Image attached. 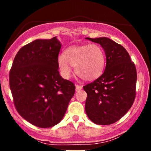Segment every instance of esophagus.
<instances>
[{"label": "esophagus", "mask_w": 151, "mask_h": 151, "mask_svg": "<svg viewBox=\"0 0 151 151\" xmlns=\"http://www.w3.org/2000/svg\"><path fill=\"white\" fill-rule=\"evenodd\" d=\"M82 89H83V86L82 85H76V91H80Z\"/></svg>", "instance_id": "obj_1"}]
</instances>
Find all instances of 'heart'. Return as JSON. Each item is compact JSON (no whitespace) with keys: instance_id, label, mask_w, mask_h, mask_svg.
I'll use <instances>...</instances> for the list:
<instances>
[{"instance_id":"1","label":"heart","mask_w":151,"mask_h":151,"mask_svg":"<svg viewBox=\"0 0 151 151\" xmlns=\"http://www.w3.org/2000/svg\"><path fill=\"white\" fill-rule=\"evenodd\" d=\"M106 57L99 45L96 44L71 46L66 49L58 58V66L64 78L71 75V66H74V72L82 80L92 81L102 74Z\"/></svg>"}]
</instances>
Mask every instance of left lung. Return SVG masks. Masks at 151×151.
<instances>
[{
  "label": "left lung",
  "mask_w": 151,
  "mask_h": 151,
  "mask_svg": "<svg viewBox=\"0 0 151 151\" xmlns=\"http://www.w3.org/2000/svg\"><path fill=\"white\" fill-rule=\"evenodd\" d=\"M88 40L103 47L106 64L101 77L83 87L87 93L85 112L92 122L109 125L121 119L136 96L137 70L126 49L106 37Z\"/></svg>",
  "instance_id": "obj_1"
}]
</instances>
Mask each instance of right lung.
<instances>
[{
	"label": "right lung",
	"instance_id": "1",
	"mask_svg": "<svg viewBox=\"0 0 151 151\" xmlns=\"http://www.w3.org/2000/svg\"><path fill=\"white\" fill-rule=\"evenodd\" d=\"M60 48L56 36L36 39L22 47L12 63L9 85L14 104L24 119L37 127L60 122L75 92L73 83L59 74Z\"/></svg>",
	"mask_w": 151,
	"mask_h": 151
}]
</instances>
